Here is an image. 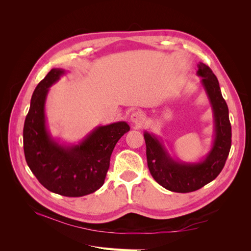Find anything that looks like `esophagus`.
I'll list each match as a JSON object with an SVG mask.
<instances>
[{"label":"esophagus","mask_w":251,"mask_h":251,"mask_svg":"<svg viewBox=\"0 0 251 251\" xmlns=\"http://www.w3.org/2000/svg\"><path fill=\"white\" fill-rule=\"evenodd\" d=\"M130 119L134 125L141 126V125H143L144 121H146V115H144V114L140 111H136V112L132 113Z\"/></svg>","instance_id":"1"}]
</instances>
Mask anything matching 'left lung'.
Segmentation results:
<instances>
[{
  "label": "left lung",
  "mask_w": 251,
  "mask_h": 251,
  "mask_svg": "<svg viewBox=\"0 0 251 251\" xmlns=\"http://www.w3.org/2000/svg\"><path fill=\"white\" fill-rule=\"evenodd\" d=\"M197 75L200 76L214 114L215 135L210 151L199 162L175 160L156 135L144 132L148 166L157 183L176 193H191L206 185L223 170L231 147V126L228 107L221 93L219 81L211 69L198 64Z\"/></svg>",
  "instance_id": "obj_1"
}]
</instances>
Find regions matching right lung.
<instances>
[{
    "instance_id": "add662e5",
    "label": "right lung",
    "mask_w": 251,
    "mask_h": 251,
    "mask_svg": "<svg viewBox=\"0 0 251 251\" xmlns=\"http://www.w3.org/2000/svg\"><path fill=\"white\" fill-rule=\"evenodd\" d=\"M65 73L54 68L36 86L23 130L24 153L29 169L48 191L82 197L102 186L112 151L130 126L118 121L96 126L77 144L56 141L47 127L45 104L49 88Z\"/></svg>"
}]
</instances>
